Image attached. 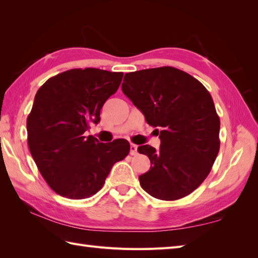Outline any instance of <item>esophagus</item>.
I'll return each mask as SVG.
<instances>
[{
	"instance_id": "obj_1",
	"label": "esophagus",
	"mask_w": 258,
	"mask_h": 258,
	"mask_svg": "<svg viewBox=\"0 0 258 258\" xmlns=\"http://www.w3.org/2000/svg\"><path fill=\"white\" fill-rule=\"evenodd\" d=\"M130 154L133 155V156L138 155V145L131 144V146H130Z\"/></svg>"
}]
</instances>
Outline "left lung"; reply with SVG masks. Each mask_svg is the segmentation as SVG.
Listing matches in <instances>:
<instances>
[{"mask_svg": "<svg viewBox=\"0 0 258 258\" xmlns=\"http://www.w3.org/2000/svg\"><path fill=\"white\" fill-rule=\"evenodd\" d=\"M122 91L160 132V150L138 149L151 161L150 171L139 177L142 188L163 201L190 194L210 174L220 151L221 122L210 92L172 67L126 73Z\"/></svg>", "mask_w": 258, "mask_h": 258, "instance_id": "obj_1", "label": "left lung"}]
</instances>
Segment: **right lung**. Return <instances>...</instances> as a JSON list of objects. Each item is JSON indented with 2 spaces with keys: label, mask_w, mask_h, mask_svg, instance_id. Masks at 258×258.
Masks as SVG:
<instances>
[{
  "label": "right lung",
  "mask_w": 258,
  "mask_h": 258,
  "mask_svg": "<svg viewBox=\"0 0 258 258\" xmlns=\"http://www.w3.org/2000/svg\"><path fill=\"white\" fill-rule=\"evenodd\" d=\"M122 72L65 71L43 84L26 119L27 144L41 175L63 197L82 200L100 190L113 165L127 156L130 143H100L85 136L100 122L101 108L117 91Z\"/></svg>",
  "instance_id": "add662e5"
}]
</instances>
